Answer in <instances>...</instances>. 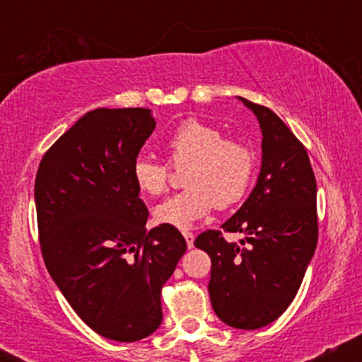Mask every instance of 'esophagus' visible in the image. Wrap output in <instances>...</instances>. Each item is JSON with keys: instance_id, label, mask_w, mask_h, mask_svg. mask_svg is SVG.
I'll return each instance as SVG.
<instances>
[{"instance_id": "obj_1", "label": "esophagus", "mask_w": 362, "mask_h": 362, "mask_svg": "<svg viewBox=\"0 0 362 362\" xmlns=\"http://www.w3.org/2000/svg\"><path fill=\"white\" fill-rule=\"evenodd\" d=\"M184 238H185V242H187V247L194 248V240H195L194 233H190V231H184Z\"/></svg>"}]
</instances>
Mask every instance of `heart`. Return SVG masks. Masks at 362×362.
Instances as JSON below:
<instances>
[{
	"instance_id": "1",
	"label": "heart",
	"mask_w": 362,
	"mask_h": 362,
	"mask_svg": "<svg viewBox=\"0 0 362 362\" xmlns=\"http://www.w3.org/2000/svg\"><path fill=\"white\" fill-rule=\"evenodd\" d=\"M170 163L187 165L185 190L156 206L160 224L189 230L213 211L238 204L250 189L257 156L248 143L224 139L219 127L189 119L170 131L161 143ZM132 178L141 192L160 195L167 187L168 168L160 161L138 158L132 165Z\"/></svg>"
}]
</instances>
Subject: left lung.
Listing matches in <instances>:
<instances>
[{
  "mask_svg": "<svg viewBox=\"0 0 362 362\" xmlns=\"http://www.w3.org/2000/svg\"><path fill=\"white\" fill-rule=\"evenodd\" d=\"M259 120L262 165L257 184L221 224L240 245L207 230L194 245L211 257L209 296L226 325L255 330L284 313L300 289L318 240L317 180L308 153L267 107L238 97Z\"/></svg>",
  "mask_w": 362,
  "mask_h": 362,
  "instance_id": "8db88e82",
  "label": "left lung"
}]
</instances>
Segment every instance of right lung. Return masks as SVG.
<instances>
[{
	"label": "right lung",
	"mask_w": 362,
	"mask_h": 362,
	"mask_svg": "<svg viewBox=\"0 0 362 362\" xmlns=\"http://www.w3.org/2000/svg\"><path fill=\"white\" fill-rule=\"evenodd\" d=\"M149 109H95L40 161L37 224L49 274L102 337L136 342L161 325V288L187 243L177 228L146 230L132 165L155 131Z\"/></svg>",
	"instance_id": "add662e5"
}]
</instances>
